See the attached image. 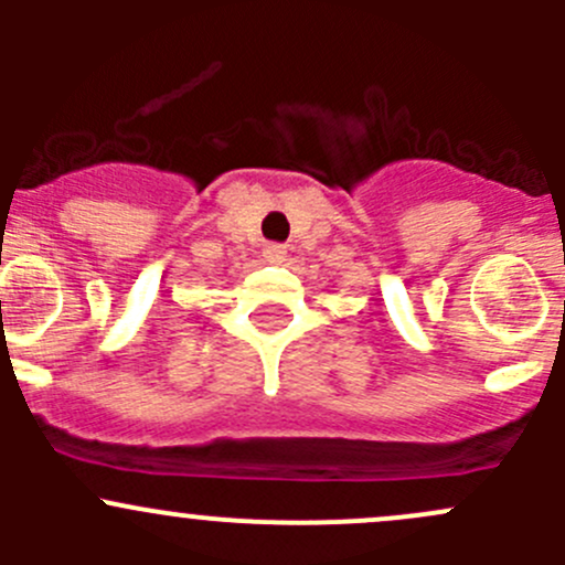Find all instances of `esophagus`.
Returning a JSON list of instances; mask_svg holds the SVG:
<instances>
[{"instance_id": "obj_1", "label": "esophagus", "mask_w": 565, "mask_h": 565, "mask_svg": "<svg viewBox=\"0 0 565 565\" xmlns=\"http://www.w3.org/2000/svg\"><path fill=\"white\" fill-rule=\"evenodd\" d=\"M262 256H265V262H270V265H281V262L287 259V250H284V246H278V243H270V246H265V250H262Z\"/></svg>"}]
</instances>
